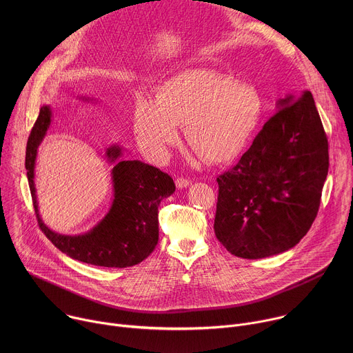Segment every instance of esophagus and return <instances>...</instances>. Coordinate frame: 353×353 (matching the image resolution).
I'll return each mask as SVG.
<instances>
[{"mask_svg":"<svg viewBox=\"0 0 353 353\" xmlns=\"http://www.w3.org/2000/svg\"><path fill=\"white\" fill-rule=\"evenodd\" d=\"M190 184H191V181L187 180V179H183V177H177L176 179V187L180 188V190L181 188H187Z\"/></svg>","mask_w":353,"mask_h":353,"instance_id":"1","label":"esophagus"}]
</instances>
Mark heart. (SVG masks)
I'll return each mask as SVG.
<instances>
[{"instance_id": "obj_1", "label": "heart", "mask_w": 353, "mask_h": 353, "mask_svg": "<svg viewBox=\"0 0 353 353\" xmlns=\"http://www.w3.org/2000/svg\"><path fill=\"white\" fill-rule=\"evenodd\" d=\"M263 116L259 92L211 70H187L170 78L158 99H137L132 125L139 145L162 158L185 125L188 145L211 163L237 158Z\"/></svg>"}]
</instances>
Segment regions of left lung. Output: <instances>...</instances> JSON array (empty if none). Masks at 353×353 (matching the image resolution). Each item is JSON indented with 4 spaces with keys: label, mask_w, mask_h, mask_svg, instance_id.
<instances>
[{
    "label": "left lung",
    "mask_w": 353,
    "mask_h": 353,
    "mask_svg": "<svg viewBox=\"0 0 353 353\" xmlns=\"http://www.w3.org/2000/svg\"><path fill=\"white\" fill-rule=\"evenodd\" d=\"M328 174L313 94H286L237 165L218 177L215 234L240 259L276 256L312 228Z\"/></svg>",
    "instance_id": "obj_1"
}]
</instances>
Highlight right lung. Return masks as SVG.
I'll list each match as a JSON object with an SVG mask.
<instances>
[{
	"mask_svg": "<svg viewBox=\"0 0 353 353\" xmlns=\"http://www.w3.org/2000/svg\"><path fill=\"white\" fill-rule=\"evenodd\" d=\"M79 100L96 102V99L86 96H79ZM52 116L50 106L40 109L26 146L25 166L40 229L64 254L81 263L108 268L137 265L158 244V208L163 198L174 192L173 179L141 161L124 159V148L113 143L105 154L108 162L113 165V199L108 214L85 233L63 234L52 230L39 214L34 185L37 150L52 124Z\"/></svg>",
	"mask_w": 353,
	"mask_h": 353,
	"instance_id": "obj_1",
	"label": "right lung"
}]
</instances>
